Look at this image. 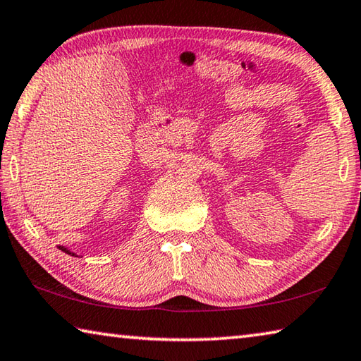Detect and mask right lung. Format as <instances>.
<instances>
[{"label":"right lung","instance_id":"obj_1","mask_svg":"<svg viewBox=\"0 0 361 361\" xmlns=\"http://www.w3.org/2000/svg\"><path fill=\"white\" fill-rule=\"evenodd\" d=\"M59 248H60V250H62V252H65V253H68V255H71V256H76L75 253H71V252H70V250H66V248H63V247H59Z\"/></svg>","mask_w":361,"mask_h":361}]
</instances>
